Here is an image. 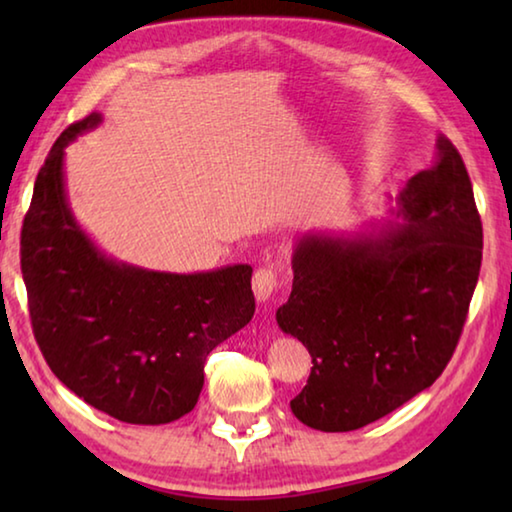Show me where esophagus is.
Listing matches in <instances>:
<instances>
[{"instance_id":"obj_1","label":"esophagus","mask_w":512,"mask_h":512,"mask_svg":"<svg viewBox=\"0 0 512 512\" xmlns=\"http://www.w3.org/2000/svg\"><path fill=\"white\" fill-rule=\"evenodd\" d=\"M277 287V268L273 264L268 266H259L255 275H253V291L255 298L259 302H264L273 296V291Z\"/></svg>"}]
</instances>
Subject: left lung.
<instances>
[{"label":"left lung","instance_id":"obj_1","mask_svg":"<svg viewBox=\"0 0 512 512\" xmlns=\"http://www.w3.org/2000/svg\"><path fill=\"white\" fill-rule=\"evenodd\" d=\"M406 183L402 223L357 239L307 232L277 325L311 354L291 400L318 431H354L400 409L443 375L479 280L483 228L461 153L445 135Z\"/></svg>","mask_w":512,"mask_h":512}]
</instances>
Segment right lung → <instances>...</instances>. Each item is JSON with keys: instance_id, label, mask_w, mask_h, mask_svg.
<instances>
[{"instance_id": "add662e5", "label": "right lung", "mask_w": 512, "mask_h": 512, "mask_svg": "<svg viewBox=\"0 0 512 512\" xmlns=\"http://www.w3.org/2000/svg\"><path fill=\"white\" fill-rule=\"evenodd\" d=\"M92 112L51 146L24 216L20 255L40 352L69 391L131 424H167L198 402L205 359L255 314L253 268L158 273L115 262L67 205L63 158Z\"/></svg>"}]
</instances>
